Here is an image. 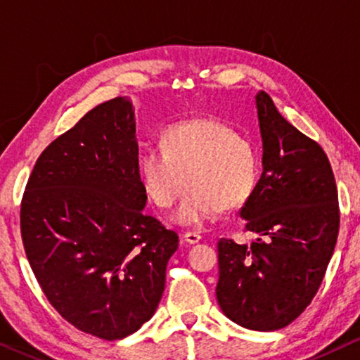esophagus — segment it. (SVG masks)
<instances>
[{"instance_id": "obj_1", "label": "esophagus", "mask_w": 360, "mask_h": 360, "mask_svg": "<svg viewBox=\"0 0 360 360\" xmlns=\"http://www.w3.org/2000/svg\"><path fill=\"white\" fill-rule=\"evenodd\" d=\"M201 236L198 233H195V231H186V233L184 234V240L186 244H196L200 243Z\"/></svg>"}]
</instances>
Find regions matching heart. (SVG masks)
<instances>
[{
  "instance_id": "b5f03b06",
  "label": "heart",
  "mask_w": 360,
  "mask_h": 360,
  "mask_svg": "<svg viewBox=\"0 0 360 360\" xmlns=\"http://www.w3.org/2000/svg\"><path fill=\"white\" fill-rule=\"evenodd\" d=\"M160 150H144L137 174L146 195L159 208H170L190 185L175 218L196 226L218 219L252 198L260 181V157L249 136L228 122L195 117L167 127Z\"/></svg>"
}]
</instances>
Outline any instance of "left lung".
Returning <instances> with one entry per match:
<instances>
[{
    "instance_id": "1",
    "label": "left lung",
    "mask_w": 360,
    "mask_h": 360,
    "mask_svg": "<svg viewBox=\"0 0 360 360\" xmlns=\"http://www.w3.org/2000/svg\"><path fill=\"white\" fill-rule=\"evenodd\" d=\"M262 134L257 190L240 210L252 244L219 239L216 298L240 326H288L316 295L339 234L338 188L316 141L290 124L265 91L255 96Z\"/></svg>"
}]
</instances>
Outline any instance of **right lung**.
<instances>
[{"instance_id":"right-lung-1","label":"right lung","mask_w":360,"mask_h":360,"mask_svg":"<svg viewBox=\"0 0 360 360\" xmlns=\"http://www.w3.org/2000/svg\"><path fill=\"white\" fill-rule=\"evenodd\" d=\"M131 101L88 111L49 144L21 201L27 260L49 303L80 331L116 341L155 313L179 236L144 213Z\"/></svg>"}]
</instances>
